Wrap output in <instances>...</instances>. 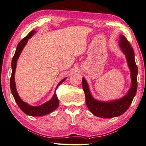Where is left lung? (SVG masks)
I'll return each mask as SVG.
<instances>
[{"instance_id": "8db88e82", "label": "left lung", "mask_w": 146, "mask_h": 146, "mask_svg": "<svg viewBox=\"0 0 146 146\" xmlns=\"http://www.w3.org/2000/svg\"><path fill=\"white\" fill-rule=\"evenodd\" d=\"M119 45L127 57L128 64L131 72L132 85L126 96L121 99L110 102H104L96 100L91 96L85 79L84 78L82 79V86L85 94L87 107L92 114L100 117L110 118L119 116L124 113L129 108L136 92L137 86H138V82H137L138 68L135 63L133 49L129 41L123 35H121L120 36Z\"/></svg>"}]
</instances>
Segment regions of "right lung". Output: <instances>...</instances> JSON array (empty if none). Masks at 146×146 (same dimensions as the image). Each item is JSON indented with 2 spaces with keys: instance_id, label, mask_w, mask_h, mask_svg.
Listing matches in <instances>:
<instances>
[{
  "instance_id": "right-lung-1",
  "label": "right lung",
  "mask_w": 146,
  "mask_h": 146,
  "mask_svg": "<svg viewBox=\"0 0 146 146\" xmlns=\"http://www.w3.org/2000/svg\"><path fill=\"white\" fill-rule=\"evenodd\" d=\"M35 33V31L32 30L24 38H23L22 40L18 43V44L17 46L16 52L15 53V55L13 56L11 61V66H12V73L10 78V88L11 93L14 97V99L16 101V104L19 106L20 109L23 111L24 113H25L26 114L32 116H44L46 114H48L54 111L56 109V108L58 107L59 105V100L58 99L56 93L53 96L52 99L47 102V103L44 104L38 107H33V106H30L27 103L24 102L22 100V99L20 98L18 94H17L16 89V85L15 82V69L16 68V63L17 59H18L19 56L21 54V53L23 50V48L24 47L25 45L27 44L28 39L30 38V37ZM66 79V77L64 78L60 82V83L58 84V85L56 86V90L57 89L58 86L61 85V83L63 82Z\"/></svg>"
}]
</instances>
